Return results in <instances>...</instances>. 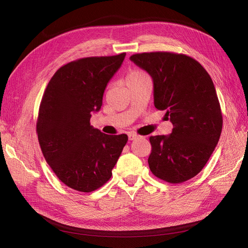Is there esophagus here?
<instances>
[{
    "label": "esophagus",
    "instance_id": "esophagus-1",
    "mask_svg": "<svg viewBox=\"0 0 248 248\" xmlns=\"http://www.w3.org/2000/svg\"><path fill=\"white\" fill-rule=\"evenodd\" d=\"M128 138H129V140H133L138 139V138H139V136H138L137 133H134V132H130V133H128Z\"/></svg>",
    "mask_w": 248,
    "mask_h": 248
}]
</instances>
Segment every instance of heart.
Instances as JSON below:
<instances>
[{
	"mask_svg": "<svg viewBox=\"0 0 248 248\" xmlns=\"http://www.w3.org/2000/svg\"><path fill=\"white\" fill-rule=\"evenodd\" d=\"M147 74L144 71H140V70H132L128 73V76L126 78V82L127 81H130V80H134V79H138L141 77H145Z\"/></svg>",
	"mask_w": 248,
	"mask_h": 248,
	"instance_id": "heart-1",
	"label": "heart"
}]
</instances>
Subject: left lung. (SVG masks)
Returning <instances> with one entry per match:
<instances>
[{
  "mask_svg": "<svg viewBox=\"0 0 248 248\" xmlns=\"http://www.w3.org/2000/svg\"><path fill=\"white\" fill-rule=\"evenodd\" d=\"M130 60L153 79L154 106L172 124L169 136L150 137L152 174L177 184L206 166L218 142L222 114L209 73L189 56L170 51L136 54Z\"/></svg>",
  "mask_w": 248,
  "mask_h": 248,
  "instance_id": "obj_1",
  "label": "left lung"
}]
</instances>
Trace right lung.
Masks as SVG:
<instances>
[{
    "label": "right lung",
    "instance_id": "1",
    "mask_svg": "<svg viewBox=\"0 0 248 248\" xmlns=\"http://www.w3.org/2000/svg\"><path fill=\"white\" fill-rule=\"evenodd\" d=\"M126 54L89 57L62 66L42 96L36 131L44 158L70 188L91 192L111 177L128 137L109 136L90 124L108 82Z\"/></svg>",
    "mask_w": 248,
    "mask_h": 248
}]
</instances>
